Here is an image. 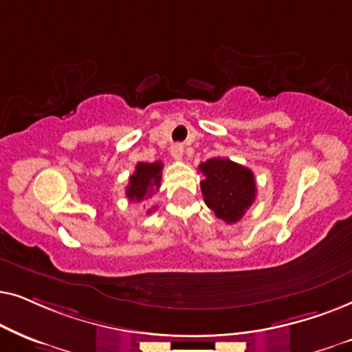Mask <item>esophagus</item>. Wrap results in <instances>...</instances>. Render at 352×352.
<instances>
[{"label":"esophagus","instance_id":"34e87169","mask_svg":"<svg viewBox=\"0 0 352 352\" xmlns=\"http://www.w3.org/2000/svg\"><path fill=\"white\" fill-rule=\"evenodd\" d=\"M170 156L173 159H182V156H184V144L173 143L170 146Z\"/></svg>","mask_w":352,"mask_h":352}]
</instances>
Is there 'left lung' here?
<instances>
[{
	"instance_id": "obj_1",
	"label": "left lung",
	"mask_w": 352,
	"mask_h": 352,
	"mask_svg": "<svg viewBox=\"0 0 352 352\" xmlns=\"http://www.w3.org/2000/svg\"><path fill=\"white\" fill-rule=\"evenodd\" d=\"M199 172L204 175L201 191L208 208L223 222L236 223L256 199L254 173L222 157L208 159Z\"/></svg>"
}]
</instances>
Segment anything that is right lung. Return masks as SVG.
I'll use <instances>...</instances> for the list:
<instances>
[{
    "instance_id": "obj_1",
    "label": "right lung",
    "mask_w": 352,
    "mask_h": 352,
    "mask_svg": "<svg viewBox=\"0 0 352 352\" xmlns=\"http://www.w3.org/2000/svg\"><path fill=\"white\" fill-rule=\"evenodd\" d=\"M162 162H138L133 175H130L127 186V198L129 201H140L149 198L154 195V191L159 190L162 179ZM151 212V209L148 210Z\"/></svg>"
}]
</instances>
